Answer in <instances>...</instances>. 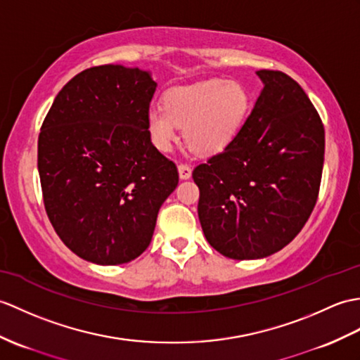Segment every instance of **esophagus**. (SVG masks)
<instances>
[{
  "label": "esophagus",
  "mask_w": 360,
  "mask_h": 360,
  "mask_svg": "<svg viewBox=\"0 0 360 360\" xmlns=\"http://www.w3.org/2000/svg\"><path fill=\"white\" fill-rule=\"evenodd\" d=\"M178 172H179V178L181 179H188L191 176V167L187 164H179L178 165Z\"/></svg>",
  "instance_id": "1"
}]
</instances>
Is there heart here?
<instances>
[{
  "mask_svg": "<svg viewBox=\"0 0 360 360\" xmlns=\"http://www.w3.org/2000/svg\"><path fill=\"white\" fill-rule=\"evenodd\" d=\"M253 107V95L236 79H208L176 87L165 95L164 107L147 112V131L153 146L170 152L178 127L198 153L213 155L236 138Z\"/></svg>",
  "mask_w": 360,
  "mask_h": 360,
  "instance_id": "heart-1",
  "label": "heart"
}]
</instances>
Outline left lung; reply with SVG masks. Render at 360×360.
Masks as SVG:
<instances>
[{"instance_id": "8db88e82", "label": "left lung", "mask_w": 360, "mask_h": 360, "mask_svg": "<svg viewBox=\"0 0 360 360\" xmlns=\"http://www.w3.org/2000/svg\"><path fill=\"white\" fill-rule=\"evenodd\" d=\"M257 77L264 89L236 138L193 170L208 244L238 261L270 256L297 236L323 167V124L302 87L278 70Z\"/></svg>"}]
</instances>
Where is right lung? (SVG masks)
Wrapping results in <instances>:
<instances>
[{"label":"right lung","instance_id":"1","mask_svg":"<svg viewBox=\"0 0 360 360\" xmlns=\"http://www.w3.org/2000/svg\"><path fill=\"white\" fill-rule=\"evenodd\" d=\"M148 72L98 65L73 77L41 125L38 172L56 235L98 265L130 262L152 240L158 212L176 188L173 161L150 141Z\"/></svg>","mask_w":360,"mask_h":360}]
</instances>
